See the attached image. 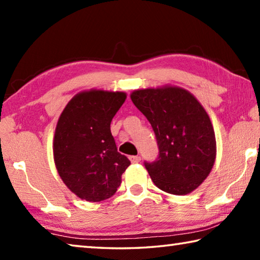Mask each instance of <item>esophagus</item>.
Wrapping results in <instances>:
<instances>
[{
    "label": "esophagus",
    "mask_w": 260,
    "mask_h": 260,
    "mask_svg": "<svg viewBox=\"0 0 260 260\" xmlns=\"http://www.w3.org/2000/svg\"><path fill=\"white\" fill-rule=\"evenodd\" d=\"M129 160L133 162V164H138V162L141 161V157L140 156H131Z\"/></svg>",
    "instance_id": "obj_1"
}]
</instances>
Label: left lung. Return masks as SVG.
Wrapping results in <instances>:
<instances>
[{"label":"left lung","instance_id":"8db88e82","mask_svg":"<svg viewBox=\"0 0 260 260\" xmlns=\"http://www.w3.org/2000/svg\"><path fill=\"white\" fill-rule=\"evenodd\" d=\"M131 100L152 126L159 157L144 162L153 183L172 195H187L208 178L217 156L208 112L184 88L166 85L131 93Z\"/></svg>","mask_w":260,"mask_h":260}]
</instances>
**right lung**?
I'll return each mask as SVG.
<instances>
[{
    "instance_id": "add662e5",
    "label": "right lung",
    "mask_w": 260,
    "mask_h": 260,
    "mask_svg": "<svg viewBox=\"0 0 260 260\" xmlns=\"http://www.w3.org/2000/svg\"><path fill=\"white\" fill-rule=\"evenodd\" d=\"M127 98L124 91L83 90L57 121L52 151L60 179L79 199L101 202L114 195L131 161L118 152L110 124Z\"/></svg>"
}]
</instances>
